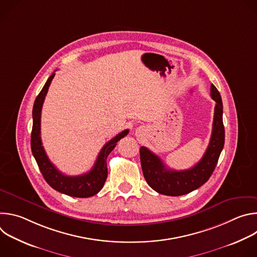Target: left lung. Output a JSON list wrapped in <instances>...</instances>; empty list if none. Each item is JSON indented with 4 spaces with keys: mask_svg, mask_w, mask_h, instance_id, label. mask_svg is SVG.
Returning a JSON list of instances; mask_svg holds the SVG:
<instances>
[{
    "mask_svg": "<svg viewBox=\"0 0 257 257\" xmlns=\"http://www.w3.org/2000/svg\"><path fill=\"white\" fill-rule=\"evenodd\" d=\"M210 96L216 102L211 137L202 159L194 167L184 171L170 170L149 149L144 146L140 148L143 176L155 191L169 196L187 194L203 185L214 171L224 148L225 128L223 124L222 97L213 84L210 85Z\"/></svg>",
    "mask_w": 257,
    "mask_h": 257,
    "instance_id": "left-lung-1",
    "label": "left lung"
}]
</instances>
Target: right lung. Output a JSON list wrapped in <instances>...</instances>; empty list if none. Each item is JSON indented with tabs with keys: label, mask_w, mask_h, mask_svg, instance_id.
<instances>
[{
	"label": "right lung",
	"mask_w": 257,
	"mask_h": 257,
	"mask_svg": "<svg viewBox=\"0 0 257 257\" xmlns=\"http://www.w3.org/2000/svg\"><path fill=\"white\" fill-rule=\"evenodd\" d=\"M55 73L49 77L43 89L36 96L32 108V131H31V152L48 184L55 190L72 197L86 198L98 193L106 180L107 168L106 158L117 145V142L125 137L129 130L126 129L106 142L100 150L93 168L80 176H66L61 173L49 160L41 138V116L42 107L48 93Z\"/></svg>",
	"instance_id": "right-lung-1"
}]
</instances>
